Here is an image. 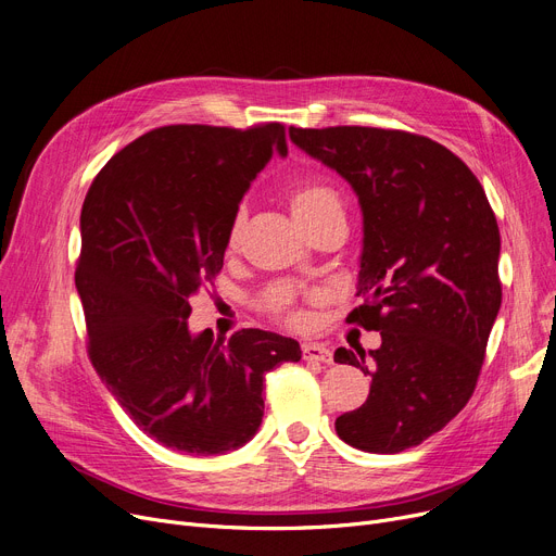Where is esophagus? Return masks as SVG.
Masks as SVG:
<instances>
[{
  "mask_svg": "<svg viewBox=\"0 0 556 556\" xmlns=\"http://www.w3.org/2000/svg\"><path fill=\"white\" fill-rule=\"evenodd\" d=\"M302 356H304V361H318V364H327V366L333 364L331 352L325 345H318V343L302 345Z\"/></svg>",
  "mask_w": 556,
  "mask_h": 556,
  "instance_id": "esophagus-1",
  "label": "esophagus"
}]
</instances>
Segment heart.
Masks as SVG:
<instances>
[{
    "label": "heart",
    "instance_id": "b5f03b06",
    "mask_svg": "<svg viewBox=\"0 0 556 556\" xmlns=\"http://www.w3.org/2000/svg\"><path fill=\"white\" fill-rule=\"evenodd\" d=\"M291 206L298 220H308V218H316V215L329 211V208H343L341 198H338V192L325 184H302L300 188L293 190L291 195ZM245 225V208L240 206L229 225V245H236V240L240 236V229ZM300 316H293V323H300Z\"/></svg>",
    "mask_w": 556,
    "mask_h": 556
}]
</instances>
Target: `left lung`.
I'll use <instances>...</instances> for the list:
<instances>
[{"label": "left lung", "mask_w": 556, "mask_h": 556, "mask_svg": "<svg viewBox=\"0 0 556 556\" xmlns=\"http://www.w3.org/2000/svg\"><path fill=\"white\" fill-rule=\"evenodd\" d=\"M341 175L364 213L348 320L381 333L336 364L370 375L368 400L336 418L348 445L395 454L441 431L468 404L502 304L500 229L470 167L441 142L397 129H288Z\"/></svg>", "instance_id": "8db88e82"}]
</instances>
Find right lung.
<instances>
[{
    "instance_id": "obj_1",
    "label": "right lung",
    "mask_w": 556,
    "mask_h": 556,
    "mask_svg": "<svg viewBox=\"0 0 556 556\" xmlns=\"http://www.w3.org/2000/svg\"><path fill=\"white\" fill-rule=\"evenodd\" d=\"M279 123L173 125L119 150L88 188L75 283L88 354L109 393L161 445L225 454L263 420V379L300 361L293 338L263 329L215 341L188 327L190 300L223 270L229 225L273 154Z\"/></svg>"
}]
</instances>
